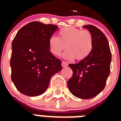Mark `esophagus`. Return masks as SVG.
Wrapping results in <instances>:
<instances>
[{"label":"esophagus","mask_w":121,"mask_h":121,"mask_svg":"<svg viewBox=\"0 0 121 121\" xmlns=\"http://www.w3.org/2000/svg\"><path fill=\"white\" fill-rule=\"evenodd\" d=\"M61 66L63 67H67V66H68V63L67 62H65V61H62L61 62Z\"/></svg>","instance_id":"esophagus-1"}]
</instances>
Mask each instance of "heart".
Listing matches in <instances>:
<instances>
[{"mask_svg": "<svg viewBox=\"0 0 121 121\" xmlns=\"http://www.w3.org/2000/svg\"><path fill=\"white\" fill-rule=\"evenodd\" d=\"M50 52L58 56L65 48L63 58H76L82 60L91 54L93 48V39L89 31L75 27H65L59 32V37L52 35L48 39Z\"/></svg>", "mask_w": 121, "mask_h": 121, "instance_id": "b5f03b06", "label": "heart"}]
</instances>
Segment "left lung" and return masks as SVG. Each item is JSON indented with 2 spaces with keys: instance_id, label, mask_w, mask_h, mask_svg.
<instances>
[{
  "instance_id": "8db88e82",
  "label": "left lung",
  "mask_w": 121,
  "mask_h": 121,
  "mask_svg": "<svg viewBox=\"0 0 121 121\" xmlns=\"http://www.w3.org/2000/svg\"><path fill=\"white\" fill-rule=\"evenodd\" d=\"M83 27L92 35L93 48L86 58L69 65L73 74L67 86L74 96L89 99L98 95L105 87L110 73L112 54L108 41L101 30L90 25Z\"/></svg>"
}]
</instances>
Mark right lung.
I'll return each instance as SVG.
<instances>
[{
  "mask_svg": "<svg viewBox=\"0 0 121 121\" xmlns=\"http://www.w3.org/2000/svg\"><path fill=\"white\" fill-rule=\"evenodd\" d=\"M58 28L31 22L21 28L13 40L12 80L21 93L29 96L41 95L51 77L62 69L61 61L51 53L48 45L49 38Z\"/></svg>",
  "mask_w": 121,
  "mask_h": 121,
  "instance_id": "add662e5",
  "label": "right lung"
}]
</instances>
